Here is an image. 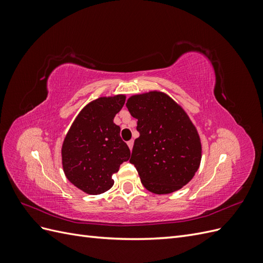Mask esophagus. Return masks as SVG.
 <instances>
[{
    "label": "esophagus",
    "instance_id": "esophagus-1",
    "mask_svg": "<svg viewBox=\"0 0 263 263\" xmlns=\"http://www.w3.org/2000/svg\"><path fill=\"white\" fill-rule=\"evenodd\" d=\"M127 145H128L129 149L132 150V149H133V146H134V140L132 139V140H129V141H127Z\"/></svg>",
    "mask_w": 263,
    "mask_h": 263
}]
</instances>
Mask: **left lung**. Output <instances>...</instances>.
Masks as SVG:
<instances>
[{"label": "left lung", "mask_w": 263, "mask_h": 263, "mask_svg": "<svg viewBox=\"0 0 263 263\" xmlns=\"http://www.w3.org/2000/svg\"><path fill=\"white\" fill-rule=\"evenodd\" d=\"M126 106L138 121L139 137L129 162L142 185L153 193L168 194L187 184L200 166L202 145L184 109L157 91L133 95Z\"/></svg>", "instance_id": "8db88e82"}]
</instances>
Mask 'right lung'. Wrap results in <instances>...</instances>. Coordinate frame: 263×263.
I'll list each match as a JSON object with an SVG mask.
<instances>
[{
  "label": "right lung",
  "mask_w": 263,
  "mask_h": 263,
  "mask_svg": "<svg viewBox=\"0 0 263 263\" xmlns=\"http://www.w3.org/2000/svg\"><path fill=\"white\" fill-rule=\"evenodd\" d=\"M125 100V95H115L92 101L79 113L63 140V171L87 194H101L112 187V176L130 157L119 136L121 128L113 122Z\"/></svg>",
  "instance_id": "add662e5"
}]
</instances>
